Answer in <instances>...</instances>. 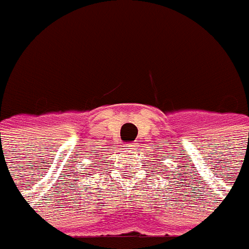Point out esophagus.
Listing matches in <instances>:
<instances>
[{
    "mask_svg": "<svg viewBox=\"0 0 249 249\" xmlns=\"http://www.w3.org/2000/svg\"><path fill=\"white\" fill-rule=\"evenodd\" d=\"M123 147H124V151L132 152V151H135L137 146H136V143H126Z\"/></svg>",
    "mask_w": 249,
    "mask_h": 249,
    "instance_id": "esophagus-1",
    "label": "esophagus"
}]
</instances>
